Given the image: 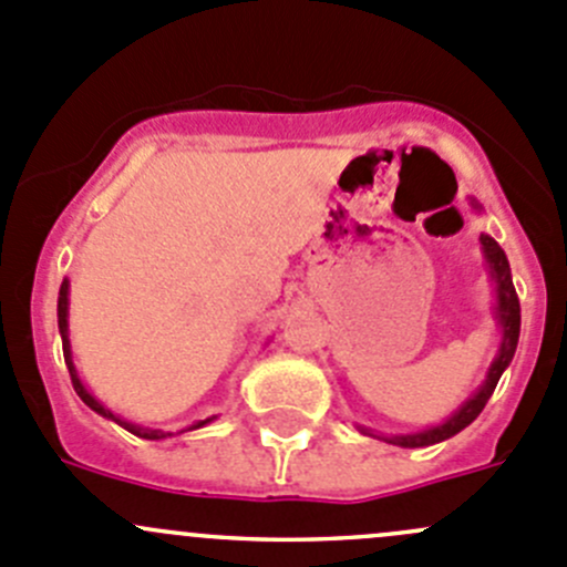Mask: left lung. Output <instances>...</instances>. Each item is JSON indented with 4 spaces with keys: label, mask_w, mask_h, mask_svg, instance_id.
I'll use <instances>...</instances> for the list:
<instances>
[{
    "label": "left lung",
    "mask_w": 567,
    "mask_h": 567,
    "mask_svg": "<svg viewBox=\"0 0 567 567\" xmlns=\"http://www.w3.org/2000/svg\"><path fill=\"white\" fill-rule=\"evenodd\" d=\"M476 209H480V206H476ZM480 243H482V254H485V261H487V270H491L493 284H496V322L498 328H502V344H498L496 358H493L491 369H487L485 383H482L472 400L463 402V405L457 408L444 424H439V427H427L422 430V433H411V435H383L385 444L416 450V446L441 444V441L452 439V435H457L461 430H466L468 424L480 416L485 402L491 400L493 389H496L498 378H502V372L509 367V361H513L515 347H518V333H520V302H518V295H515L513 276H509V261L493 237L482 234ZM361 433L372 435L367 427H361Z\"/></svg>",
    "instance_id": "left-lung-1"
}]
</instances>
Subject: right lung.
Segmentation results:
<instances>
[{
	"instance_id": "right-lung-1",
	"label": "right lung",
	"mask_w": 567,
	"mask_h": 567,
	"mask_svg": "<svg viewBox=\"0 0 567 567\" xmlns=\"http://www.w3.org/2000/svg\"><path fill=\"white\" fill-rule=\"evenodd\" d=\"M58 324H60V336H63V355H65V363H69L71 383H74V391H76V394H80V400L85 402V405L91 408V411H95V413H99V416H104V419H112V422H115V424H121L123 430H128V433H132V435H137V439L162 441V439H167V435H173V433H165V430L137 427V424H132V422H126V419L115 416V413H112V411H106V408L101 405V402L95 400V396L91 394V391H87L85 385H82L80 374H76V367H74V361H71V341H69V281H63V286H60V297H58ZM212 419H215V416H212ZM212 419H204V422H195L193 427H187V430H198V427H204V424H209ZM182 433H184V430H182Z\"/></svg>"
}]
</instances>
